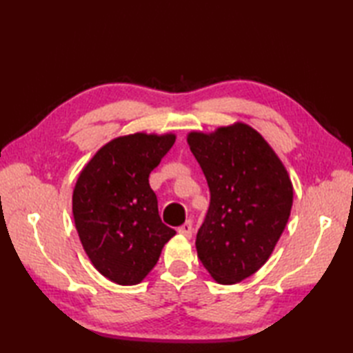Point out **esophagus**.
<instances>
[{"label": "esophagus", "instance_id": "1", "mask_svg": "<svg viewBox=\"0 0 353 353\" xmlns=\"http://www.w3.org/2000/svg\"><path fill=\"white\" fill-rule=\"evenodd\" d=\"M177 232H179V234H181V235L186 236V238H191V236H192V221L188 220L186 223H183L182 226L177 228Z\"/></svg>", "mask_w": 353, "mask_h": 353}]
</instances>
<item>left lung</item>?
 <instances>
[{
    "mask_svg": "<svg viewBox=\"0 0 353 353\" xmlns=\"http://www.w3.org/2000/svg\"><path fill=\"white\" fill-rule=\"evenodd\" d=\"M188 144L211 191L197 232V256L219 283L241 282L265 264L287 226L292 206L288 172L247 124L211 134L191 132Z\"/></svg>",
    "mask_w": 353,
    "mask_h": 353,
    "instance_id": "obj_1",
    "label": "left lung"
}]
</instances>
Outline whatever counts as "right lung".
I'll return each mask as SVG.
<instances>
[{
  "mask_svg": "<svg viewBox=\"0 0 353 353\" xmlns=\"http://www.w3.org/2000/svg\"><path fill=\"white\" fill-rule=\"evenodd\" d=\"M174 141V134L117 138L97 152L77 179L72 214L80 241L94 267L112 282L139 283L176 235L162 223L148 183Z\"/></svg>",
  "mask_w": 353,
  "mask_h": 353,
  "instance_id": "obj_1",
  "label": "right lung"
}]
</instances>
